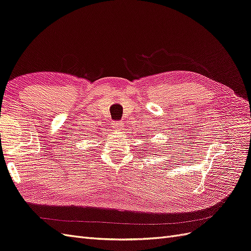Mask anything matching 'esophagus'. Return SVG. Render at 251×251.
I'll use <instances>...</instances> for the list:
<instances>
[{
  "label": "esophagus",
  "instance_id": "34e87169",
  "mask_svg": "<svg viewBox=\"0 0 251 251\" xmlns=\"http://www.w3.org/2000/svg\"><path fill=\"white\" fill-rule=\"evenodd\" d=\"M113 127L116 128V130H121L124 127V123L123 121H114Z\"/></svg>",
  "mask_w": 251,
  "mask_h": 251
}]
</instances>
